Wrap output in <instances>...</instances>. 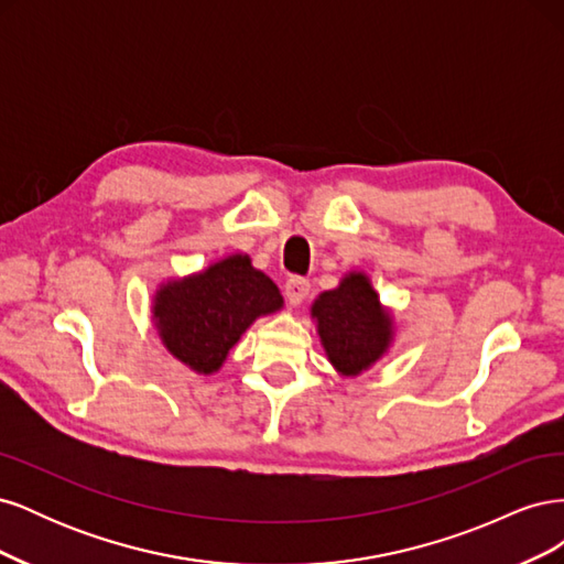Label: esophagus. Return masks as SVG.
Listing matches in <instances>:
<instances>
[{
    "mask_svg": "<svg viewBox=\"0 0 564 564\" xmlns=\"http://www.w3.org/2000/svg\"><path fill=\"white\" fill-rule=\"evenodd\" d=\"M308 292H311V282H308V280H303V278H299V275H292V278L286 280V284H284L286 301L292 303V305L303 303V299L308 296Z\"/></svg>",
    "mask_w": 564,
    "mask_h": 564,
    "instance_id": "34e87169",
    "label": "esophagus"
}]
</instances>
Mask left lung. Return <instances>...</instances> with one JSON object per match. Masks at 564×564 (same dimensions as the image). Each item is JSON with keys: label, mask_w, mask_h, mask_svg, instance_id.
Instances as JSON below:
<instances>
[{"label": "left lung", "mask_w": 564, "mask_h": 564, "mask_svg": "<svg viewBox=\"0 0 564 564\" xmlns=\"http://www.w3.org/2000/svg\"><path fill=\"white\" fill-rule=\"evenodd\" d=\"M317 334L340 377H357L379 362L392 344V317L365 272H348L311 305Z\"/></svg>", "instance_id": "8db88e82"}]
</instances>
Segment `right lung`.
<instances>
[{
	"label": "right lung",
	"instance_id": "right-lung-1",
	"mask_svg": "<svg viewBox=\"0 0 564 564\" xmlns=\"http://www.w3.org/2000/svg\"><path fill=\"white\" fill-rule=\"evenodd\" d=\"M282 305L278 284L256 270L247 253H232L195 275L160 284L152 319L164 348L207 377L224 367L253 319L278 313Z\"/></svg>",
	"mask_w": 564,
	"mask_h": 564
}]
</instances>
